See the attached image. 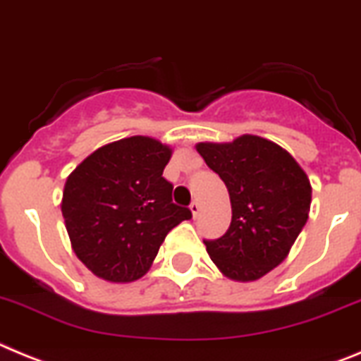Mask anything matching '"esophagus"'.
<instances>
[{
  "instance_id": "obj_1",
  "label": "esophagus",
  "mask_w": 361,
  "mask_h": 361,
  "mask_svg": "<svg viewBox=\"0 0 361 361\" xmlns=\"http://www.w3.org/2000/svg\"><path fill=\"white\" fill-rule=\"evenodd\" d=\"M188 209H190V212H192V217H194V219H196V217L200 216L201 207H200V203H197V201H192V203H190V207H188Z\"/></svg>"
}]
</instances>
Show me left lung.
Instances as JSON below:
<instances>
[{"label":"left lung","mask_w":361,"mask_h":361,"mask_svg":"<svg viewBox=\"0 0 361 361\" xmlns=\"http://www.w3.org/2000/svg\"><path fill=\"white\" fill-rule=\"evenodd\" d=\"M196 151L225 181L232 221L225 235L204 241L225 277L252 282L281 264L307 221L311 183L290 152L255 135L200 142Z\"/></svg>","instance_id":"1"}]
</instances>
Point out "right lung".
<instances>
[{
    "mask_svg": "<svg viewBox=\"0 0 361 361\" xmlns=\"http://www.w3.org/2000/svg\"><path fill=\"white\" fill-rule=\"evenodd\" d=\"M171 157L157 138L131 136L99 147L68 176L61 210L71 250L97 277L140 279L165 235L192 217L161 176Z\"/></svg>",
    "mask_w": 361,
    "mask_h": 361,
    "instance_id": "right-lung-1",
    "label": "right lung"
}]
</instances>
